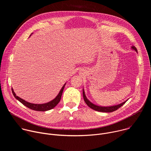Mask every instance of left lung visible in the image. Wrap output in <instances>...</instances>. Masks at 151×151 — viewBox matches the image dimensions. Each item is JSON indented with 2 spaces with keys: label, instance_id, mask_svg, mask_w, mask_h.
<instances>
[{
  "label": "left lung",
  "instance_id": "8db88e82",
  "mask_svg": "<svg viewBox=\"0 0 151 151\" xmlns=\"http://www.w3.org/2000/svg\"><path fill=\"white\" fill-rule=\"evenodd\" d=\"M132 48L133 50H134L135 51H136L137 52V50L136 49V48L134 46H132ZM83 100L85 101V102L86 103L90 108L93 109V110H95L96 111H99V112H112L114 111H115L116 110H117L118 109H119V107H121L123 104H124L125 103V102L128 100H127L126 101H124L123 103L117 104V105H115V106H107V107H104V106H97L96 104H93V103H91L85 96V91L83 89Z\"/></svg>",
  "mask_w": 151,
  "mask_h": 151
}]
</instances>
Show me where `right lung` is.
<instances>
[{"mask_svg":"<svg viewBox=\"0 0 151 151\" xmlns=\"http://www.w3.org/2000/svg\"><path fill=\"white\" fill-rule=\"evenodd\" d=\"M65 85H66V83H64V85L63 86V87L61 89V90L60 91L58 94L57 96V97L54 99H53L52 100H51L48 103H44V104H34V103H31L27 102L21 98L17 96L12 88V94H13L14 96L15 97V98L16 99H17L19 101H20L23 104H24V106L27 107L28 108L34 110V111H49V110L53 109L54 107H55L58 104V103L60 102L64 88V87H65Z\"/></svg>","mask_w":151,"mask_h":151,"instance_id":"add662e5","label":"right lung"}]
</instances>
